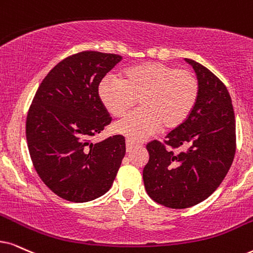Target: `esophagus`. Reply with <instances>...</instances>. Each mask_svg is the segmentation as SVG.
Instances as JSON below:
<instances>
[{
	"label": "esophagus",
	"mask_w": 253,
	"mask_h": 253,
	"mask_svg": "<svg viewBox=\"0 0 253 253\" xmlns=\"http://www.w3.org/2000/svg\"><path fill=\"white\" fill-rule=\"evenodd\" d=\"M135 146H136L135 142L130 141V140H128V139L126 140V148H127V152H130V150H132Z\"/></svg>",
	"instance_id": "obj_1"
}]
</instances>
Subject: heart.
<instances>
[{
    "mask_svg": "<svg viewBox=\"0 0 253 253\" xmlns=\"http://www.w3.org/2000/svg\"><path fill=\"white\" fill-rule=\"evenodd\" d=\"M200 84L194 73L165 63H147L125 70L123 79L106 76L99 85V97L113 117L121 118L117 133L130 141H141L158 132L174 129L189 118L196 106Z\"/></svg>",
    "mask_w": 253,
    "mask_h": 253,
    "instance_id": "heart-1",
    "label": "heart"
}]
</instances>
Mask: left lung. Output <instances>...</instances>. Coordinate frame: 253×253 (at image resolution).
<instances>
[{"label": "left lung", "instance_id": "1", "mask_svg": "<svg viewBox=\"0 0 253 253\" xmlns=\"http://www.w3.org/2000/svg\"><path fill=\"white\" fill-rule=\"evenodd\" d=\"M185 60L200 84L196 106L164 142L154 140L146 146L149 160L142 174L149 197L171 209L207 200L224 180L236 153L235 112L228 89L202 64ZM182 146L184 150L173 152Z\"/></svg>", "mask_w": 253, "mask_h": 253}]
</instances>
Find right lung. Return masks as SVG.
<instances>
[{"mask_svg": "<svg viewBox=\"0 0 253 253\" xmlns=\"http://www.w3.org/2000/svg\"><path fill=\"white\" fill-rule=\"evenodd\" d=\"M123 57L83 51L47 73L29 107L25 134L38 176L57 196L82 203L112 187L126 153L123 135L92 143L111 124L99 84Z\"/></svg>", "mask_w": 253, "mask_h": 253, "instance_id": "right-lung-1", "label": "right lung"}]
</instances>
